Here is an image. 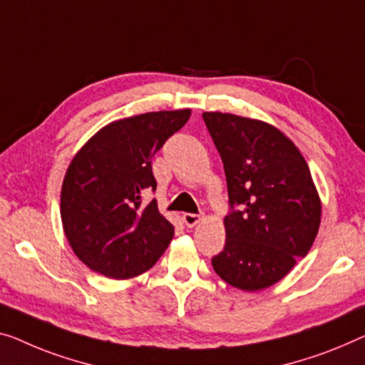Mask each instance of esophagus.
I'll use <instances>...</instances> for the list:
<instances>
[{
  "instance_id": "1",
  "label": "esophagus",
  "mask_w": 365,
  "mask_h": 365,
  "mask_svg": "<svg viewBox=\"0 0 365 365\" xmlns=\"http://www.w3.org/2000/svg\"><path fill=\"white\" fill-rule=\"evenodd\" d=\"M200 221H201V216H200V215H193V213H185V215H183V222H185V225H187L188 227L197 226Z\"/></svg>"
}]
</instances>
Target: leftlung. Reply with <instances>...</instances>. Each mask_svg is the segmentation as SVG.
Listing matches in <instances>:
<instances>
[{"instance_id":"left-lung-1","label":"left lung","mask_w":365,"mask_h":365,"mask_svg":"<svg viewBox=\"0 0 365 365\" xmlns=\"http://www.w3.org/2000/svg\"><path fill=\"white\" fill-rule=\"evenodd\" d=\"M203 119L225 164L232 208L225 249L211 264L226 284L264 290L312 249L322 200L302 152L280 129L231 113H203Z\"/></svg>"}]
</instances>
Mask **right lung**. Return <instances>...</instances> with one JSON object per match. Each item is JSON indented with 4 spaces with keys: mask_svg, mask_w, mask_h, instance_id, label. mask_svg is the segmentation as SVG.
I'll use <instances>...</instances> for the list:
<instances>
[{
    "mask_svg": "<svg viewBox=\"0 0 365 365\" xmlns=\"http://www.w3.org/2000/svg\"><path fill=\"white\" fill-rule=\"evenodd\" d=\"M190 110L152 111L118 119L86 140L70 162L61 192L63 232L86 267L126 280L148 272L173 237L157 201L150 159L185 126Z\"/></svg>",
    "mask_w": 365,
    "mask_h": 365,
    "instance_id": "right-lung-1",
    "label": "right lung"
}]
</instances>
